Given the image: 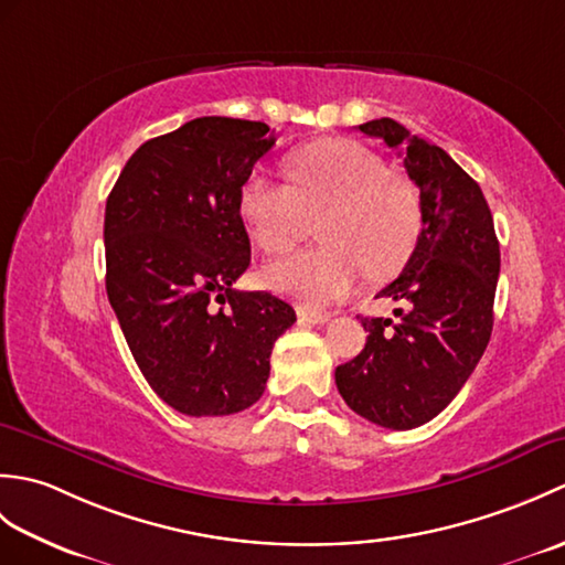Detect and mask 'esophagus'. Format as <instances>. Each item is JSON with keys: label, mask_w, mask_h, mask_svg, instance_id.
I'll return each mask as SVG.
<instances>
[{"label": "esophagus", "mask_w": 565, "mask_h": 565, "mask_svg": "<svg viewBox=\"0 0 565 565\" xmlns=\"http://www.w3.org/2000/svg\"><path fill=\"white\" fill-rule=\"evenodd\" d=\"M298 320L308 322V326H326L330 320L328 313H318V310H308V308H298Z\"/></svg>", "instance_id": "1"}]
</instances>
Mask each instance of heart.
<instances>
[{"label":"heart","instance_id":"1","mask_svg":"<svg viewBox=\"0 0 565 565\" xmlns=\"http://www.w3.org/2000/svg\"><path fill=\"white\" fill-rule=\"evenodd\" d=\"M286 184L252 174L239 189V218L269 255L296 247L318 223L326 243L262 269L269 289L308 306L340 301L369 271H398L417 243L423 206L405 177L388 172L376 152L328 138L284 160Z\"/></svg>","mask_w":565,"mask_h":565}]
</instances>
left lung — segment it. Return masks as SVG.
<instances>
[{
  "label": "left lung",
  "mask_w": 565,
  "mask_h": 565,
  "mask_svg": "<svg viewBox=\"0 0 565 565\" xmlns=\"http://www.w3.org/2000/svg\"><path fill=\"white\" fill-rule=\"evenodd\" d=\"M403 150L419 189L423 231L405 269L379 296L391 318H362L364 350L334 369V383L356 415L388 429L429 423L461 391L493 332L500 245L488 201L441 148L411 136L393 118L359 126Z\"/></svg>",
  "instance_id": "1"
}]
</instances>
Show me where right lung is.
<instances>
[{"instance_id": "right-lung-1", "label": "right lung", "mask_w": 565, "mask_h": 565, "mask_svg": "<svg viewBox=\"0 0 565 565\" xmlns=\"http://www.w3.org/2000/svg\"><path fill=\"white\" fill-rule=\"evenodd\" d=\"M262 121L203 116L130 154L106 199V294L138 369L177 413L218 417L257 403L274 342L296 322L249 267L239 189L274 146Z\"/></svg>"}]
</instances>
